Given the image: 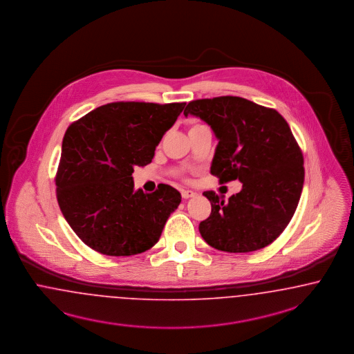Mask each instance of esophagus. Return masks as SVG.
<instances>
[{
    "label": "esophagus",
    "instance_id": "esophagus-1",
    "mask_svg": "<svg viewBox=\"0 0 354 354\" xmlns=\"http://www.w3.org/2000/svg\"><path fill=\"white\" fill-rule=\"evenodd\" d=\"M195 196V192L194 191H189V189H182V198H189Z\"/></svg>",
    "mask_w": 354,
    "mask_h": 354
}]
</instances>
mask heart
I'll use <instances>...</instances> for the list:
<instances>
[{"label": "heart", "mask_w": 354, "mask_h": 354, "mask_svg": "<svg viewBox=\"0 0 354 354\" xmlns=\"http://www.w3.org/2000/svg\"><path fill=\"white\" fill-rule=\"evenodd\" d=\"M200 127V125H194V127H191V129H195V127ZM191 129H189V130H191Z\"/></svg>", "instance_id": "1"}]
</instances>
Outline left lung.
Listing matches in <instances>:
<instances>
[{"label":"left lung","mask_w":354,"mask_h":354,"mask_svg":"<svg viewBox=\"0 0 354 354\" xmlns=\"http://www.w3.org/2000/svg\"><path fill=\"white\" fill-rule=\"evenodd\" d=\"M188 114L207 122L218 140L211 174L220 184L242 183L227 203L213 191L203 194L212 212L198 225L201 237L227 253L268 246L291 221L304 183L303 154L287 121L237 96L191 101Z\"/></svg>","instance_id":"1"}]
</instances>
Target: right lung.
<instances>
[{
  "mask_svg": "<svg viewBox=\"0 0 354 354\" xmlns=\"http://www.w3.org/2000/svg\"><path fill=\"white\" fill-rule=\"evenodd\" d=\"M184 105L111 102L67 129L55 178L57 203L91 249L127 257L149 250L159 240L182 196L169 184H159L153 194L136 191L131 174L136 166L151 162Z\"/></svg>",
  "mask_w": 354,
  "mask_h": 354,
  "instance_id": "1",
  "label": "right lung"
}]
</instances>
